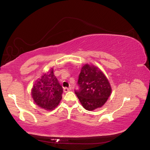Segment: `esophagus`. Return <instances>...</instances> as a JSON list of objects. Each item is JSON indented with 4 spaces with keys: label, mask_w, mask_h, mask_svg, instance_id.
<instances>
[{
    "label": "esophagus",
    "mask_w": 150,
    "mask_h": 150,
    "mask_svg": "<svg viewBox=\"0 0 150 150\" xmlns=\"http://www.w3.org/2000/svg\"><path fill=\"white\" fill-rule=\"evenodd\" d=\"M71 90V88H64V92H67Z\"/></svg>",
    "instance_id": "obj_1"
}]
</instances>
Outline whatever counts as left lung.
<instances>
[{"instance_id":"8db88e82","label":"left lung","mask_w":150,"mask_h":150,"mask_svg":"<svg viewBox=\"0 0 150 150\" xmlns=\"http://www.w3.org/2000/svg\"><path fill=\"white\" fill-rule=\"evenodd\" d=\"M79 89L75 94L86 110H93L101 107L111 93L110 85L101 69L85 64L81 68L77 82Z\"/></svg>"}]
</instances>
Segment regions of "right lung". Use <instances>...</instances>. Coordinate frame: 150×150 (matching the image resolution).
Returning <instances> with one entry per match:
<instances>
[{
    "label": "right lung",
    "mask_w": 150,
    "mask_h": 150,
    "mask_svg": "<svg viewBox=\"0 0 150 150\" xmlns=\"http://www.w3.org/2000/svg\"><path fill=\"white\" fill-rule=\"evenodd\" d=\"M63 89L51 68L34 83L32 97L36 104L46 110H52L59 104Z\"/></svg>",
    "instance_id": "right-lung-1"
}]
</instances>
